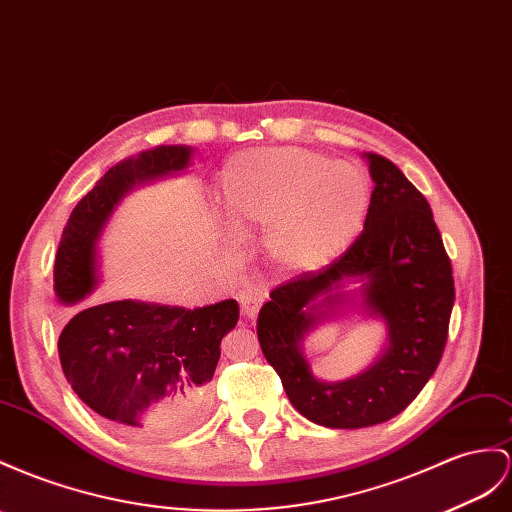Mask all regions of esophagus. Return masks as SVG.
I'll list each match as a JSON object with an SVG mask.
<instances>
[{"instance_id": "34e87169", "label": "esophagus", "mask_w": 512, "mask_h": 512, "mask_svg": "<svg viewBox=\"0 0 512 512\" xmlns=\"http://www.w3.org/2000/svg\"><path fill=\"white\" fill-rule=\"evenodd\" d=\"M238 303L242 307V316L248 318V320H253L257 316L261 303H264V296H261V292L257 290L255 285L244 283L238 290Z\"/></svg>"}]
</instances>
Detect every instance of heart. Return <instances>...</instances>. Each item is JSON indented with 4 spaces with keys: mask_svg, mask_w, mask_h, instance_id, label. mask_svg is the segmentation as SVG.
<instances>
[{
    "mask_svg": "<svg viewBox=\"0 0 512 512\" xmlns=\"http://www.w3.org/2000/svg\"><path fill=\"white\" fill-rule=\"evenodd\" d=\"M220 196L231 227L264 229L274 266L313 272L333 264L368 222L372 181L352 162L300 149H255L222 166Z\"/></svg>",
    "mask_w": 512,
    "mask_h": 512,
    "instance_id": "obj_1",
    "label": "heart"
}]
</instances>
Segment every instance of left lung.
<instances>
[{"mask_svg":"<svg viewBox=\"0 0 512 512\" xmlns=\"http://www.w3.org/2000/svg\"><path fill=\"white\" fill-rule=\"evenodd\" d=\"M363 160L374 190L357 242L331 266L272 290L257 318L261 350L287 398L326 428H368L402 413L437 370L454 307L452 264L424 194L387 157L363 153ZM355 282L360 287L348 291ZM346 308L381 319L386 346L359 375L320 382L304 339Z\"/></svg>","mask_w":512,"mask_h":512,"instance_id":"1","label":"left lung"}]
</instances>
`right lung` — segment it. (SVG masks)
<instances>
[{
    "label": "right lung",
    "mask_w": 512,
    "mask_h": 512,
    "mask_svg": "<svg viewBox=\"0 0 512 512\" xmlns=\"http://www.w3.org/2000/svg\"><path fill=\"white\" fill-rule=\"evenodd\" d=\"M192 153L186 144H157L112 166L75 205L54 266L64 376L97 415L144 437L179 435L205 417L220 342L240 307L231 298L196 309L84 300L101 281L99 242L114 209L131 190L186 173Z\"/></svg>",
    "instance_id": "1"
}]
</instances>
